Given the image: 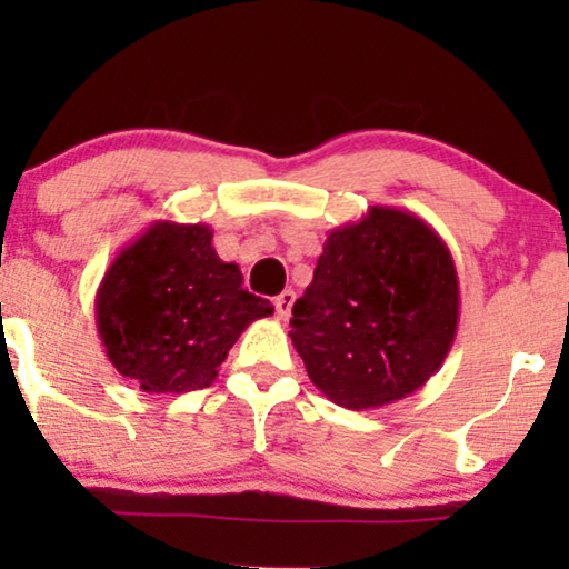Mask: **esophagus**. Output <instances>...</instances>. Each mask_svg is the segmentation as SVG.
<instances>
[{"mask_svg":"<svg viewBox=\"0 0 569 569\" xmlns=\"http://www.w3.org/2000/svg\"><path fill=\"white\" fill-rule=\"evenodd\" d=\"M292 302H295V292L292 290H284L282 295H277L274 308H277L279 321H287V318L292 316Z\"/></svg>","mask_w":569,"mask_h":569,"instance_id":"esophagus-1","label":"esophagus"}]
</instances>
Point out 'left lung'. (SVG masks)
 Segmentation results:
<instances>
[{
	"label": "left lung",
	"instance_id": "left-lung-1",
	"mask_svg": "<svg viewBox=\"0 0 569 569\" xmlns=\"http://www.w3.org/2000/svg\"><path fill=\"white\" fill-rule=\"evenodd\" d=\"M458 274L422 217L370 207L331 230L313 282L292 306L308 378L345 409H378L422 388L453 347Z\"/></svg>",
	"mask_w": 569,
	"mask_h": 569
}]
</instances>
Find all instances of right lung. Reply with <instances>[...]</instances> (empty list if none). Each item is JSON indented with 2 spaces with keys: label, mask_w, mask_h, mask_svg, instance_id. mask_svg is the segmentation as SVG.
I'll return each instance as SVG.
<instances>
[{
  "label": "right lung",
  "mask_w": 569,
  "mask_h": 569,
  "mask_svg": "<svg viewBox=\"0 0 569 569\" xmlns=\"http://www.w3.org/2000/svg\"><path fill=\"white\" fill-rule=\"evenodd\" d=\"M274 313L243 290L238 263L212 246V228L154 220L121 248L96 292V326L119 376L144 393L212 386L240 333Z\"/></svg>",
  "instance_id": "1"
}]
</instances>
